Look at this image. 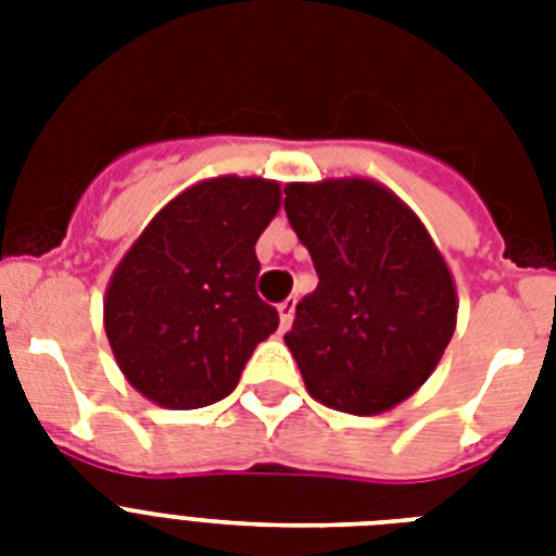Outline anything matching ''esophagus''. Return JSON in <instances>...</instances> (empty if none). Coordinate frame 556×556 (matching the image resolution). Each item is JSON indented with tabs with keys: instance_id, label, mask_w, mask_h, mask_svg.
<instances>
[{
	"instance_id": "1",
	"label": "esophagus",
	"mask_w": 556,
	"mask_h": 556,
	"mask_svg": "<svg viewBox=\"0 0 556 556\" xmlns=\"http://www.w3.org/2000/svg\"><path fill=\"white\" fill-rule=\"evenodd\" d=\"M294 308H296V300H291V296L277 305L279 326H282V329H288V326H291V320H294Z\"/></svg>"
}]
</instances>
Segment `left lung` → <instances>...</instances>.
Listing matches in <instances>:
<instances>
[{"label":"left lung","mask_w":556,"mask_h":556,"mask_svg":"<svg viewBox=\"0 0 556 556\" xmlns=\"http://www.w3.org/2000/svg\"><path fill=\"white\" fill-rule=\"evenodd\" d=\"M286 213L320 277L286 334L305 387L340 413H387L418 392L456 331L447 262L421 218L371 178L294 181Z\"/></svg>","instance_id":"8db88e82"}]
</instances>
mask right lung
<instances>
[{
    "label": "right lung",
    "instance_id": "add662e5",
    "mask_svg": "<svg viewBox=\"0 0 556 556\" xmlns=\"http://www.w3.org/2000/svg\"><path fill=\"white\" fill-rule=\"evenodd\" d=\"M279 201L270 178H204L164 204L117 262L103 329L124 378L152 404H216L277 331V308L253 288V248Z\"/></svg>",
    "mask_w": 556,
    "mask_h": 556
}]
</instances>
